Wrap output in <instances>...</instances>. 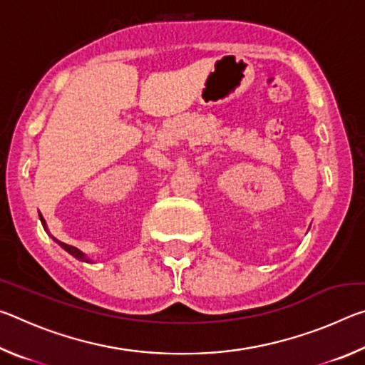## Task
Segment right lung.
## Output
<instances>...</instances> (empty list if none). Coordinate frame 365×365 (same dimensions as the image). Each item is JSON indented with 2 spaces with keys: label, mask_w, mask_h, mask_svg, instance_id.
Returning a JSON list of instances; mask_svg holds the SVG:
<instances>
[{
  "label": "right lung",
  "mask_w": 365,
  "mask_h": 365,
  "mask_svg": "<svg viewBox=\"0 0 365 365\" xmlns=\"http://www.w3.org/2000/svg\"><path fill=\"white\" fill-rule=\"evenodd\" d=\"M40 220H41L43 227H45V230H48V228H46V222H45V219L41 217V214H40ZM54 240H56V238H54ZM56 242H58V240H56ZM58 243L61 245V248L66 250V251L69 252V255H72L73 257H77V259H80V261H85V262H91L90 259H86V257H85V255H83L82 251H78L77 248H73V246H71V245H66V243H61V242H58Z\"/></svg>",
  "instance_id": "obj_1"
}]
</instances>
